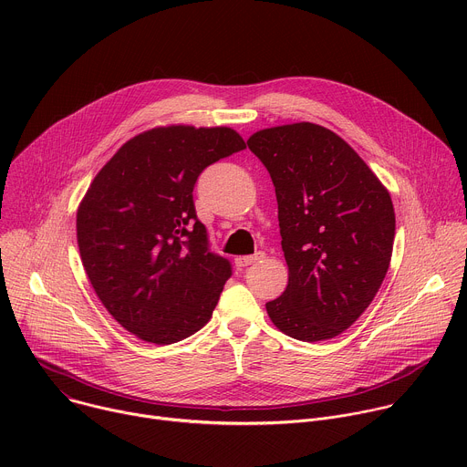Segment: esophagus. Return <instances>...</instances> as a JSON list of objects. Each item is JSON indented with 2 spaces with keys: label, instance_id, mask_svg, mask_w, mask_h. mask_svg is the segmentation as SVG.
Segmentation results:
<instances>
[{
  "label": "esophagus",
  "instance_id": "34e87169",
  "mask_svg": "<svg viewBox=\"0 0 467 467\" xmlns=\"http://www.w3.org/2000/svg\"><path fill=\"white\" fill-rule=\"evenodd\" d=\"M262 258H264V253H262V251H258V253H254V254L238 256V258H236V265H238V268H247V265H251V264H254V262H258V260H262Z\"/></svg>",
  "mask_w": 467,
  "mask_h": 467
}]
</instances>
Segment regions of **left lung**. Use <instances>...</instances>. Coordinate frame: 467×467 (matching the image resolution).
<instances>
[{
  "label": "left lung",
  "mask_w": 467,
  "mask_h": 467,
  "mask_svg": "<svg viewBox=\"0 0 467 467\" xmlns=\"http://www.w3.org/2000/svg\"><path fill=\"white\" fill-rule=\"evenodd\" d=\"M270 171L288 286L265 303L274 325L301 342L349 328L377 296L391 258L395 213L377 175L321 125L262 129L247 140Z\"/></svg>",
  "instance_id": "8db88e82"
}]
</instances>
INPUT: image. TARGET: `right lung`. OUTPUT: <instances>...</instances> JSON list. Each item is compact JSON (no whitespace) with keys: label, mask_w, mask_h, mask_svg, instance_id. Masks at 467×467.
Masks as SVG:
<instances>
[{"label":"right lung","mask_w":467,"mask_h":467,"mask_svg":"<svg viewBox=\"0 0 467 467\" xmlns=\"http://www.w3.org/2000/svg\"><path fill=\"white\" fill-rule=\"evenodd\" d=\"M245 142L229 127H157L125 142L94 177L78 211L85 272L112 317L168 346L202 328L233 275L197 220L202 171Z\"/></svg>","instance_id":"obj_1"}]
</instances>
